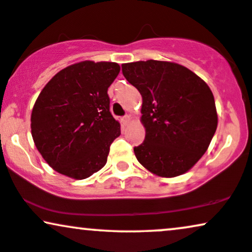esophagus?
<instances>
[{
    "label": "esophagus",
    "instance_id": "esophagus-1",
    "mask_svg": "<svg viewBox=\"0 0 252 252\" xmlns=\"http://www.w3.org/2000/svg\"><path fill=\"white\" fill-rule=\"evenodd\" d=\"M129 121H130V116L126 115V116H123L122 119H121V123H122L123 126H126V124L129 123Z\"/></svg>",
    "mask_w": 252,
    "mask_h": 252
}]
</instances>
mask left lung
Masks as SVG:
<instances>
[{"mask_svg": "<svg viewBox=\"0 0 252 252\" xmlns=\"http://www.w3.org/2000/svg\"><path fill=\"white\" fill-rule=\"evenodd\" d=\"M122 72L143 97L145 139L135 146L137 160L159 177H177L194 166L218 126L211 88L176 63H123Z\"/></svg>", "mask_w": 252, "mask_h": 252, "instance_id": "left-lung-1", "label": "left lung"}]
</instances>
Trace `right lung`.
I'll return each instance as SVG.
<instances>
[{
	"instance_id": "obj_1",
	"label": "right lung",
	"mask_w": 252,
	"mask_h": 252,
	"mask_svg": "<svg viewBox=\"0 0 252 252\" xmlns=\"http://www.w3.org/2000/svg\"><path fill=\"white\" fill-rule=\"evenodd\" d=\"M119 73L116 63H78L57 73L40 92L31 133L53 170L81 180L106 165L111 143L121 135L107 93Z\"/></svg>"
}]
</instances>
